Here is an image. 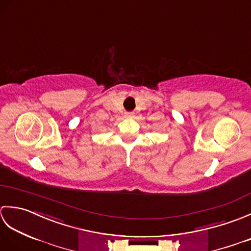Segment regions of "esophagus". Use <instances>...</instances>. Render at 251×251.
Instances as JSON below:
<instances>
[{
  "mask_svg": "<svg viewBox=\"0 0 251 251\" xmlns=\"http://www.w3.org/2000/svg\"><path fill=\"white\" fill-rule=\"evenodd\" d=\"M125 117H134V113L132 112H125Z\"/></svg>",
  "mask_w": 251,
  "mask_h": 251,
  "instance_id": "obj_1",
  "label": "esophagus"
}]
</instances>
